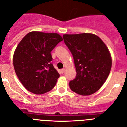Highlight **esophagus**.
I'll return each mask as SVG.
<instances>
[{"label": "esophagus", "mask_w": 127, "mask_h": 127, "mask_svg": "<svg viewBox=\"0 0 127 127\" xmlns=\"http://www.w3.org/2000/svg\"><path fill=\"white\" fill-rule=\"evenodd\" d=\"M64 71H65L64 68H63V69H61V73H63L64 72Z\"/></svg>", "instance_id": "esophagus-1"}]
</instances>
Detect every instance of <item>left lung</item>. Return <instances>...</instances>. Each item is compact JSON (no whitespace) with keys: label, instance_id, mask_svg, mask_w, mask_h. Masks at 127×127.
Returning a JSON list of instances; mask_svg holds the SVG:
<instances>
[{"label":"left lung","instance_id":"8db88e82","mask_svg":"<svg viewBox=\"0 0 127 127\" xmlns=\"http://www.w3.org/2000/svg\"><path fill=\"white\" fill-rule=\"evenodd\" d=\"M71 52L76 76L69 82L71 91L89 95L99 90L109 76L112 65L111 54L97 35L80 33L63 36Z\"/></svg>","mask_w":127,"mask_h":127}]
</instances>
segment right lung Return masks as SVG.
Here are the masks:
<instances>
[{
	"label": "right lung",
	"instance_id": "right-lung-1",
	"mask_svg": "<svg viewBox=\"0 0 127 127\" xmlns=\"http://www.w3.org/2000/svg\"><path fill=\"white\" fill-rule=\"evenodd\" d=\"M63 40L59 34L31 32L19 42L13 56L17 76L32 93L41 94L55 86L59 77L52 63L51 51Z\"/></svg>",
	"mask_w": 127,
	"mask_h": 127
}]
</instances>
